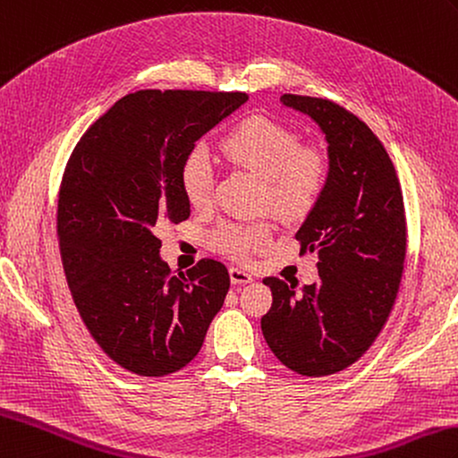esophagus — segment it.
<instances>
[{
	"label": "esophagus",
	"instance_id": "esophagus-1",
	"mask_svg": "<svg viewBox=\"0 0 458 458\" xmlns=\"http://www.w3.org/2000/svg\"><path fill=\"white\" fill-rule=\"evenodd\" d=\"M230 281H232V284H248L253 281V277L248 271L238 269V267H230Z\"/></svg>",
	"mask_w": 458,
	"mask_h": 458
}]
</instances>
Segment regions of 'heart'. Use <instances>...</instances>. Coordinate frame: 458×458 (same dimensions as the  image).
Here are the masks:
<instances>
[{"label": "heart", "instance_id": "1", "mask_svg": "<svg viewBox=\"0 0 458 458\" xmlns=\"http://www.w3.org/2000/svg\"><path fill=\"white\" fill-rule=\"evenodd\" d=\"M220 150L232 165L259 175L261 205H269L283 218H301L320 200L327 185V159L312 146H301L291 126L269 116H250L222 138ZM212 167L200 148L181 162L179 187L193 208H207L212 199ZM271 220L225 222L210 233V246L236 261L271 246Z\"/></svg>", "mask_w": 458, "mask_h": 458}]
</instances>
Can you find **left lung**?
<instances>
[{"instance_id":"left-lung-1","label":"left lung","mask_w":458,"mask_h":458,"mask_svg":"<svg viewBox=\"0 0 458 458\" xmlns=\"http://www.w3.org/2000/svg\"><path fill=\"white\" fill-rule=\"evenodd\" d=\"M283 105L310 116L327 140L324 193L296 240L318 251L320 279L296 284L277 277L261 332L281 363L302 377H327L353 365L375 344L400 289L406 259V212L385 146L337 103L284 93Z\"/></svg>"}]
</instances>
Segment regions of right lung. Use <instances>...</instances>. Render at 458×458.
Wrapping results in <instances>:
<instances>
[{
    "instance_id": "add662e5",
    "label": "right lung",
    "mask_w": 458,
    "mask_h": 458,
    "mask_svg": "<svg viewBox=\"0 0 458 458\" xmlns=\"http://www.w3.org/2000/svg\"><path fill=\"white\" fill-rule=\"evenodd\" d=\"M246 101L242 91L129 93L85 131L64 169L56 225L72 299L103 353L134 375L191 363L225 304V265L200 259L175 275L154 230L189 218L181 162Z\"/></svg>"
}]
</instances>
